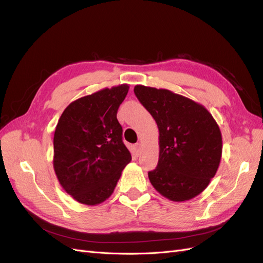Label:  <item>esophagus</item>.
Masks as SVG:
<instances>
[{"instance_id":"esophagus-1","label":"esophagus","mask_w":263,"mask_h":263,"mask_svg":"<svg viewBox=\"0 0 263 263\" xmlns=\"http://www.w3.org/2000/svg\"><path fill=\"white\" fill-rule=\"evenodd\" d=\"M135 150H136L137 155H139L141 153V144H140V142H138V144L135 145Z\"/></svg>"}]
</instances>
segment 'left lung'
Instances as JSON below:
<instances>
[{"label": "left lung", "instance_id": "left-lung-1", "mask_svg": "<svg viewBox=\"0 0 263 263\" xmlns=\"http://www.w3.org/2000/svg\"><path fill=\"white\" fill-rule=\"evenodd\" d=\"M134 92L159 128V161L148 172L151 184L174 202L202 193L216 174L222 150L221 134L212 114L169 90L136 85Z\"/></svg>", "mask_w": 263, "mask_h": 263}]
</instances>
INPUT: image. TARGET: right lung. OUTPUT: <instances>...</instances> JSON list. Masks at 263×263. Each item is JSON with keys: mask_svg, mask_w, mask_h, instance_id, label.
<instances>
[{"mask_svg": "<svg viewBox=\"0 0 263 263\" xmlns=\"http://www.w3.org/2000/svg\"><path fill=\"white\" fill-rule=\"evenodd\" d=\"M128 89L122 84L78 99L59 118L53 136V169L63 190L79 203L104 202L132 160L116 117Z\"/></svg>", "mask_w": 263, "mask_h": 263, "instance_id": "right-lung-1", "label": "right lung"}]
</instances>
